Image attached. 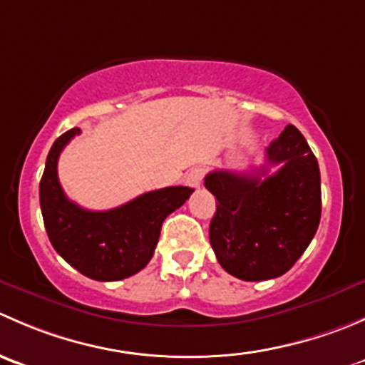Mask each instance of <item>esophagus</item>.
I'll return each mask as SVG.
<instances>
[{"label": "esophagus", "mask_w": 365, "mask_h": 365, "mask_svg": "<svg viewBox=\"0 0 365 365\" xmlns=\"http://www.w3.org/2000/svg\"><path fill=\"white\" fill-rule=\"evenodd\" d=\"M201 182H203V169H201V168H194V169H190L189 173H187L185 183L189 187H192V189H197V187L201 185Z\"/></svg>", "instance_id": "esophagus-1"}]
</instances>
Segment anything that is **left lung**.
Returning a JSON list of instances; mask_svg holds the SVG:
<instances>
[{
	"instance_id": "8db88e82",
	"label": "left lung",
	"mask_w": 365,
	"mask_h": 365,
	"mask_svg": "<svg viewBox=\"0 0 365 365\" xmlns=\"http://www.w3.org/2000/svg\"><path fill=\"white\" fill-rule=\"evenodd\" d=\"M268 165H281L274 175ZM205 187L217 197L210 244L227 274L267 281L286 274L311 244L322 217V182L314 153L295 125L267 148L252 173L212 171Z\"/></svg>"
}]
</instances>
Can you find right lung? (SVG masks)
Returning a JSON list of instances; mask_svg holds the SVG:
<instances>
[{"label":"right lung","instance_id":"add662e5","mask_svg":"<svg viewBox=\"0 0 365 365\" xmlns=\"http://www.w3.org/2000/svg\"><path fill=\"white\" fill-rule=\"evenodd\" d=\"M81 128H70L54 141L40 180V208L47 237L56 252L86 277L121 281L138 274L155 252L165 217L180 208L194 189L165 187L106 210L81 208L65 196L58 180V159Z\"/></svg>","mask_w":365,"mask_h":365}]
</instances>
